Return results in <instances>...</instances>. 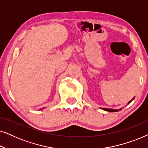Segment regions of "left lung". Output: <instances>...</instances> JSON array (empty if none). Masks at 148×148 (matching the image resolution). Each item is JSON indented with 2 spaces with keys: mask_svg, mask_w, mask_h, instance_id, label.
Returning a JSON list of instances; mask_svg holds the SVG:
<instances>
[{
  "mask_svg": "<svg viewBox=\"0 0 148 148\" xmlns=\"http://www.w3.org/2000/svg\"><path fill=\"white\" fill-rule=\"evenodd\" d=\"M133 100H134V98H133L131 101H129V102H128V104L131 102V101ZM101 109H102V110H104L108 111V112H117V111H119V110H116V109H110V108H101Z\"/></svg>",
  "mask_w": 148,
  "mask_h": 148,
  "instance_id": "obj_1",
  "label": "left lung"
}]
</instances>
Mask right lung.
<instances>
[{"instance_id": "obj_1", "label": "right lung", "mask_w": 148, "mask_h": 148, "mask_svg": "<svg viewBox=\"0 0 148 148\" xmlns=\"http://www.w3.org/2000/svg\"><path fill=\"white\" fill-rule=\"evenodd\" d=\"M42 109H43V108H42Z\"/></svg>"}]
</instances>
